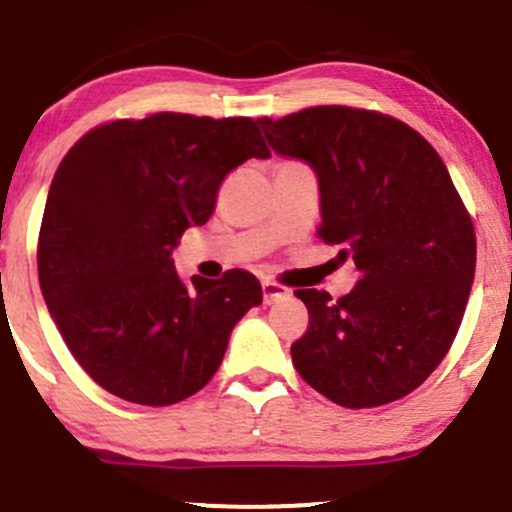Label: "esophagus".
Returning <instances> with one entry per match:
<instances>
[{"instance_id":"1","label":"esophagus","mask_w":512,"mask_h":512,"mask_svg":"<svg viewBox=\"0 0 512 512\" xmlns=\"http://www.w3.org/2000/svg\"><path fill=\"white\" fill-rule=\"evenodd\" d=\"M262 294H265V304H272V301L289 297V289L282 287V284L265 279V282H262Z\"/></svg>"}]
</instances>
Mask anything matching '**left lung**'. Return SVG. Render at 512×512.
Returning a JSON list of instances; mask_svg holds the SVG:
<instances>
[{"instance_id":"8db88e82","label":"left lung","mask_w":512,"mask_h":512,"mask_svg":"<svg viewBox=\"0 0 512 512\" xmlns=\"http://www.w3.org/2000/svg\"><path fill=\"white\" fill-rule=\"evenodd\" d=\"M257 122L274 152L314 169L319 238L358 270L338 301L294 292L309 309L294 368L351 410L410 395L449 353L476 272L471 215L444 161L410 125L373 110L319 105Z\"/></svg>"}]
</instances>
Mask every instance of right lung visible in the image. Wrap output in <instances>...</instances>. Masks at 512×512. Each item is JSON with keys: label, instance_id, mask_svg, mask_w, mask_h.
Segmentation results:
<instances>
[{"label": "right lung", "instance_id": "1", "mask_svg": "<svg viewBox=\"0 0 512 512\" xmlns=\"http://www.w3.org/2000/svg\"><path fill=\"white\" fill-rule=\"evenodd\" d=\"M252 157L270 149L250 117L181 112L107 122L63 157L41 220L39 282L68 351L107 392L149 407L196 395L235 324L262 304L255 274L184 279L171 260Z\"/></svg>", "mask_w": 512, "mask_h": 512}]
</instances>
